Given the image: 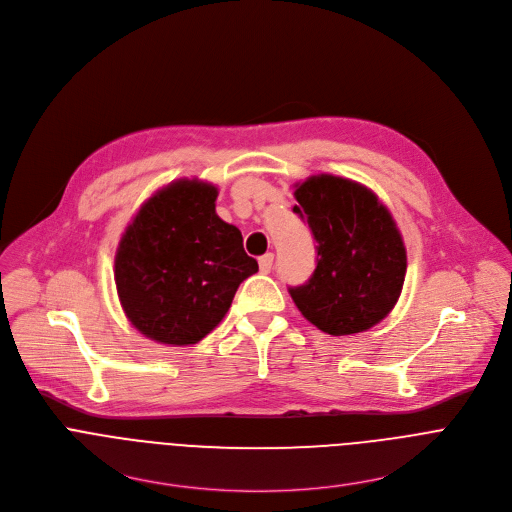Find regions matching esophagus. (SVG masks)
I'll return each instance as SVG.
<instances>
[{
    "instance_id": "esophagus-1",
    "label": "esophagus",
    "mask_w": 512,
    "mask_h": 512,
    "mask_svg": "<svg viewBox=\"0 0 512 512\" xmlns=\"http://www.w3.org/2000/svg\"><path fill=\"white\" fill-rule=\"evenodd\" d=\"M259 269L261 273H269L273 269V253H265L263 257H259Z\"/></svg>"
}]
</instances>
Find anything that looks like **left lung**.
<instances>
[{
    "label": "left lung",
    "instance_id": "1",
    "mask_svg": "<svg viewBox=\"0 0 512 512\" xmlns=\"http://www.w3.org/2000/svg\"><path fill=\"white\" fill-rule=\"evenodd\" d=\"M293 213L317 243L313 275L289 287L307 321L329 335L360 333L396 305L406 277V247L390 211L350 179L317 175L295 189Z\"/></svg>",
    "mask_w": 512,
    "mask_h": 512
}]
</instances>
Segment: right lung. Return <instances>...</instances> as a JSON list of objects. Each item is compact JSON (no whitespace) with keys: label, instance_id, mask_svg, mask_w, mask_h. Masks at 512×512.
Masks as SVG:
<instances>
[{"label":"right lung","instance_id":"1","mask_svg":"<svg viewBox=\"0 0 512 512\" xmlns=\"http://www.w3.org/2000/svg\"><path fill=\"white\" fill-rule=\"evenodd\" d=\"M217 187L177 181L152 195L126 227L114 281L130 323L168 346H191L229 311L237 287L259 271L243 235L215 211Z\"/></svg>","mask_w":512,"mask_h":512}]
</instances>
